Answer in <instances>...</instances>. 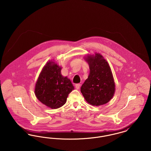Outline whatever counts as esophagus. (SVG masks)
<instances>
[{"label": "esophagus", "instance_id": "esophagus-1", "mask_svg": "<svg viewBox=\"0 0 151 151\" xmlns=\"http://www.w3.org/2000/svg\"><path fill=\"white\" fill-rule=\"evenodd\" d=\"M80 84H76L75 85V88H76V89H79V88H80Z\"/></svg>", "mask_w": 151, "mask_h": 151}]
</instances>
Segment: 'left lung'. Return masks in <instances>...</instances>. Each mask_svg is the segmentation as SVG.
I'll use <instances>...</instances> for the list:
<instances>
[{
  "label": "left lung",
  "instance_id": "obj_1",
  "mask_svg": "<svg viewBox=\"0 0 151 151\" xmlns=\"http://www.w3.org/2000/svg\"><path fill=\"white\" fill-rule=\"evenodd\" d=\"M89 66V74L81 87V92L88 103L100 106L108 103L115 93V82L110 65L99 53L84 57Z\"/></svg>",
  "mask_w": 151,
  "mask_h": 151
}]
</instances>
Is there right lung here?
Instances as JSON below:
<instances>
[{"mask_svg":"<svg viewBox=\"0 0 151 151\" xmlns=\"http://www.w3.org/2000/svg\"><path fill=\"white\" fill-rule=\"evenodd\" d=\"M62 67L52 60L44 65L35 88L37 99L48 108L55 109L62 106L74 89L71 80L61 74Z\"/></svg>","mask_w":151,"mask_h":151,"instance_id":"obj_1","label":"right lung"}]
</instances>
